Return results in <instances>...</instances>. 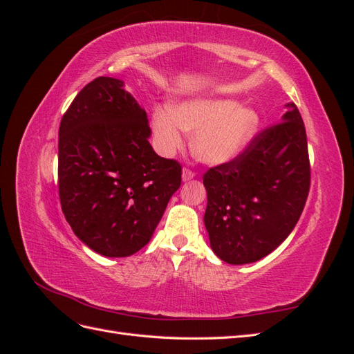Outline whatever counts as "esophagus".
Instances as JSON below:
<instances>
[{
  "mask_svg": "<svg viewBox=\"0 0 354 354\" xmlns=\"http://www.w3.org/2000/svg\"><path fill=\"white\" fill-rule=\"evenodd\" d=\"M195 177V173L192 169H189V168H185L183 169V181H189V180H192Z\"/></svg>",
  "mask_w": 354,
  "mask_h": 354,
  "instance_id": "esophagus-1",
  "label": "esophagus"
}]
</instances>
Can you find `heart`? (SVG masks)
<instances>
[{
	"label": "heart",
	"mask_w": 354,
	"mask_h": 354,
	"mask_svg": "<svg viewBox=\"0 0 354 354\" xmlns=\"http://www.w3.org/2000/svg\"><path fill=\"white\" fill-rule=\"evenodd\" d=\"M160 151L174 153L183 146V131L195 133L192 152L203 164L218 165L236 158L250 143L259 116L227 99H195L176 108H158L152 116Z\"/></svg>",
	"instance_id": "obj_1"
}]
</instances>
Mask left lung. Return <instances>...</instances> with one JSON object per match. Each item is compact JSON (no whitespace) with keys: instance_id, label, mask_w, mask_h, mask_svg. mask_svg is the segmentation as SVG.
Returning <instances> with one entry per match:
<instances>
[{"instance_id":"left-lung-1","label":"left lung","mask_w":354,"mask_h":354,"mask_svg":"<svg viewBox=\"0 0 354 354\" xmlns=\"http://www.w3.org/2000/svg\"><path fill=\"white\" fill-rule=\"evenodd\" d=\"M245 151L203 174L209 245L229 264H248L274 251L292 232L310 189L303 118L294 103Z\"/></svg>"}]
</instances>
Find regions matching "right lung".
<instances>
[{"label":"right lung","mask_w":354,"mask_h":354,"mask_svg":"<svg viewBox=\"0 0 354 354\" xmlns=\"http://www.w3.org/2000/svg\"><path fill=\"white\" fill-rule=\"evenodd\" d=\"M147 115L116 78L77 94L59 128V196L73 233L104 257H128L151 241L181 165L156 155Z\"/></svg>","instance_id":"1"}]
</instances>
